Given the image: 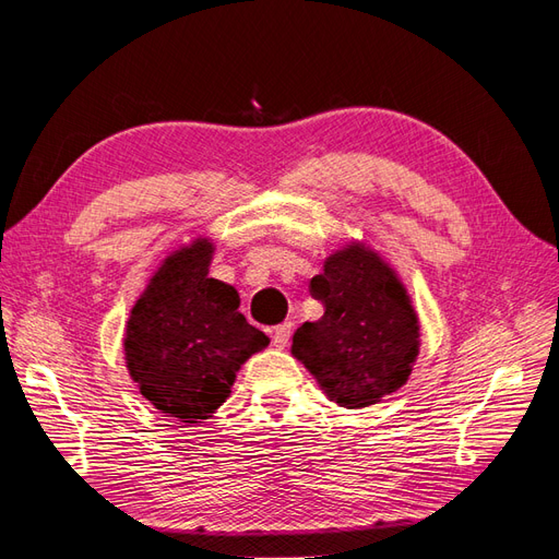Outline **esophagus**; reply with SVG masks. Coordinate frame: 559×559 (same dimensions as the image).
Instances as JSON below:
<instances>
[{"mask_svg": "<svg viewBox=\"0 0 559 559\" xmlns=\"http://www.w3.org/2000/svg\"><path fill=\"white\" fill-rule=\"evenodd\" d=\"M270 337H273V345L277 349H284L292 337V321H284V324L270 329Z\"/></svg>", "mask_w": 559, "mask_h": 559, "instance_id": "obj_1", "label": "esophagus"}]
</instances>
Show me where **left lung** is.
I'll return each mask as SVG.
<instances>
[{
	"instance_id": "8db88e82",
	"label": "left lung",
	"mask_w": 559,
	"mask_h": 559,
	"mask_svg": "<svg viewBox=\"0 0 559 559\" xmlns=\"http://www.w3.org/2000/svg\"><path fill=\"white\" fill-rule=\"evenodd\" d=\"M310 292L324 314L294 333L292 354L343 408H366L408 382L419 319L396 270L364 242L324 261Z\"/></svg>"
}]
</instances>
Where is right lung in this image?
Segmentation results:
<instances>
[{
	"mask_svg": "<svg viewBox=\"0 0 559 559\" xmlns=\"http://www.w3.org/2000/svg\"><path fill=\"white\" fill-rule=\"evenodd\" d=\"M214 242L198 238L167 257L126 324V366L146 401L183 425L210 419L240 366L270 337L251 326L235 286L210 277Z\"/></svg>",
	"mask_w": 559,
	"mask_h": 559,
	"instance_id": "add662e5",
	"label": "right lung"
}]
</instances>
